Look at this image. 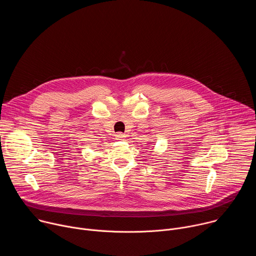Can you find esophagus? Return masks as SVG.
Returning a JSON list of instances; mask_svg holds the SVG:
<instances>
[{
    "mask_svg": "<svg viewBox=\"0 0 256 256\" xmlns=\"http://www.w3.org/2000/svg\"><path fill=\"white\" fill-rule=\"evenodd\" d=\"M116 140H124V138H126V134H122V132H118V134H116Z\"/></svg>",
    "mask_w": 256,
    "mask_h": 256,
    "instance_id": "1",
    "label": "esophagus"
}]
</instances>
